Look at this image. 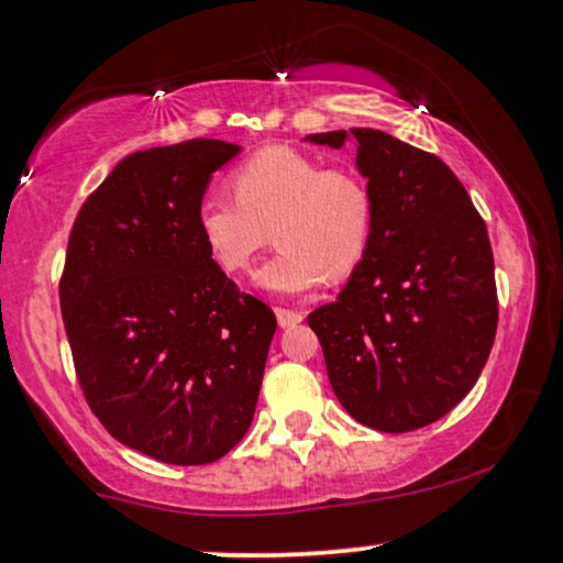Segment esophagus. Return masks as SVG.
Wrapping results in <instances>:
<instances>
[{
	"label": "esophagus",
	"instance_id": "34e87169",
	"mask_svg": "<svg viewBox=\"0 0 563 563\" xmlns=\"http://www.w3.org/2000/svg\"><path fill=\"white\" fill-rule=\"evenodd\" d=\"M275 316H278L280 329H290V325H298L300 321H303V313H300V310H292V308H275Z\"/></svg>",
	"mask_w": 563,
	"mask_h": 563
}]
</instances>
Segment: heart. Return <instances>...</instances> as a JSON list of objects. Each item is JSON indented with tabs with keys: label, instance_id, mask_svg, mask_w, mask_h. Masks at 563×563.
Wrapping results in <instances>:
<instances>
[{
	"label": "heart",
	"instance_id": "b5f03b06",
	"mask_svg": "<svg viewBox=\"0 0 563 563\" xmlns=\"http://www.w3.org/2000/svg\"><path fill=\"white\" fill-rule=\"evenodd\" d=\"M228 187L234 201L207 197L197 209L199 238L220 271H250L271 240L280 250L255 280L275 296H300L362 267L372 245L374 201L356 172L271 146L240 164Z\"/></svg>",
	"mask_w": 563,
	"mask_h": 563
}]
</instances>
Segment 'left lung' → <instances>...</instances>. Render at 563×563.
<instances>
[{"mask_svg": "<svg viewBox=\"0 0 563 563\" xmlns=\"http://www.w3.org/2000/svg\"><path fill=\"white\" fill-rule=\"evenodd\" d=\"M374 201L372 245L308 325L343 409L379 432L438 422L475 387L498 329L493 250L448 164L376 129H351ZM339 148L346 131L310 133Z\"/></svg>", "mask_w": 563, "mask_h": 563, "instance_id": "8db88e82", "label": "left lung"}]
</instances>
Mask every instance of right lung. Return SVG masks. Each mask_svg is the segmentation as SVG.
<instances>
[{
    "label": "right lung",
    "instance_id": "add662e5",
    "mask_svg": "<svg viewBox=\"0 0 563 563\" xmlns=\"http://www.w3.org/2000/svg\"><path fill=\"white\" fill-rule=\"evenodd\" d=\"M242 146L136 151L82 201L60 308L82 397L115 440L169 465L228 455L253 422L278 329L199 238L209 176Z\"/></svg>",
    "mask_w": 563,
    "mask_h": 563
}]
</instances>
